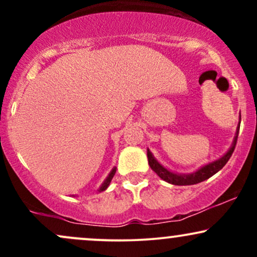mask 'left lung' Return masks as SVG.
Wrapping results in <instances>:
<instances>
[{
    "label": "left lung",
    "instance_id": "obj_1",
    "mask_svg": "<svg viewBox=\"0 0 257 257\" xmlns=\"http://www.w3.org/2000/svg\"><path fill=\"white\" fill-rule=\"evenodd\" d=\"M238 133H239V129H238L237 135H235L234 141H233V145L229 151L226 153L223 157H221L217 161L213 162V163H209L200 168L199 170H197L196 173L190 174V175H180V174H174L169 170H167L166 168H163L161 164L156 161L155 157L152 156V153L147 150V158H149V164L151 167V169L155 172L161 179H163L164 181L169 182V184L173 185H179V186H185V185H196L199 184V182L204 181V180L211 178L214 174H216L219 170L222 169L225 167V164L228 162V159L231 158L233 151H234V147L237 145V139H238Z\"/></svg>",
    "mask_w": 257,
    "mask_h": 257
}]
</instances>
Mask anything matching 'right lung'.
<instances>
[{"label":"right lung","instance_id":"add662e5","mask_svg":"<svg viewBox=\"0 0 257 257\" xmlns=\"http://www.w3.org/2000/svg\"><path fill=\"white\" fill-rule=\"evenodd\" d=\"M114 174H116V168H113V169H112V172L110 173V175L107 176V179L105 180V181H104V184L101 185V187H100V190H99L100 192H102V191H105L106 188H107V186L110 185L111 180H112V178H113V175H114Z\"/></svg>","mask_w":257,"mask_h":257}]
</instances>
